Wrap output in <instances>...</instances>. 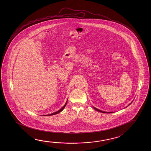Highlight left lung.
<instances>
[{
    "label": "left lung",
    "instance_id": "left-lung-1",
    "mask_svg": "<svg viewBox=\"0 0 151 151\" xmlns=\"http://www.w3.org/2000/svg\"><path fill=\"white\" fill-rule=\"evenodd\" d=\"M130 104H129V105H130ZM94 109H96V110L97 111H99V112H101V113H111V112H107V111H101V110H99V109H96V108H95V107H94Z\"/></svg>",
    "mask_w": 151,
    "mask_h": 151
}]
</instances>
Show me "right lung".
<instances>
[{"mask_svg":"<svg viewBox=\"0 0 151 151\" xmlns=\"http://www.w3.org/2000/svg\"><path fill=\"white\" fill-rule=\"evenodd\" d=\"M67 101H66V104H65L64 106L62 107V109H60L59 111H56V112H55L54 113H52V114H48V115H44V116H51V115H55V114H58V113H60V111H62L65 108V107L66 106V104H67Z\"/></svg>","mask_w":151,"mask_h":151,"instance_id":"add662e5","label":"right lung"}]
</instances>
